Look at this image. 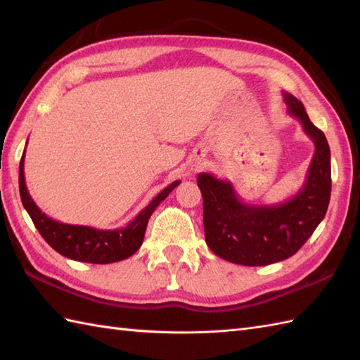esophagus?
<instances>
[{"mask_svg": "<svg viewBox=\"0 0 360 360\" xmlns=\"http://www.w3.org/2000/svg\"><path fill=\"white\" fill-rule=\"evenodd\" d=\"M204 165V160L202 159H196L193 162V170H198V168H201Z\"/></svg>", "mask_w": 360, "mask_h": 360, "instance_id": "esophagus-1", "label": "esophagus"}]
</instances>
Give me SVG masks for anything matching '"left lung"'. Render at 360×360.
<instances>
[{
    "label": "left lung",
    "instance_id": "left-lung-1",
    "mask_svg": "<svg viewBox=\"0 0 360 360\" xmlns=\"http://www.w3.org/2000/svg\"><path fill=\"white\" fill-rule=\"evenodd\" d=\"M288 114L314 142V156L300 190L280 204H248L232 182L198 174L204 200L205 243L213 254L235 264L266 266L292 257L322 223L331 198V153L323 131L312 124L303 103L283 93Z\"/></svg>",
    "mask_w": 360,
    "mask_h": 360
}]
</instances>
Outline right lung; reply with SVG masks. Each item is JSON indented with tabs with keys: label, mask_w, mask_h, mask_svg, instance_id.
<instances>
[{
	"label": "right lung",
	"mask_w": 360,
	"mask_h": 360,
	"mask_svg": "<svg viewBox=\"0 0 360 360\" xmlns=\"http://www.w3.org/2000/svg\"><path fill=\"white\" fill-rule=\"evenodd\" d=\"M27 145V142H26ZM26 153V148H25ZM25 153L20 160V196L21 202L29 213L30 219L44 241L57 250L60 255L75 259L82 263L93 264H108L122 262L131 257L134 252L139 250L143 241L145 231H147L148 219L151 213L156 210L158 205L173 192L174 187L179 186L181 181H174L167 186L153 201L137 213L136 218L125 227L119 229H96L91 226L66 224L49 218L40 207L34 202L32 196L29 195L25 181Z\"/></svg>",
	"instance_id": "obj_1"
}]
</instances>
